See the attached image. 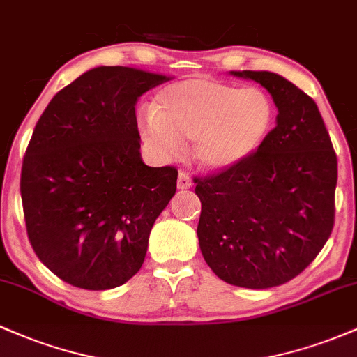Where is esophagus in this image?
Wrapping results in <instances>:
<instances>
[{"label": "esophagus", "instance_id": "esophagus-1", "mask_svg": "<svg viewBox=\"0 0 357 357\" xmlns=\"http://www.w3.org/2000/svg\"><path fill=\"white\" fill-rule=\"evenodd\" d=\"M191 185H193V181H191L190 176H188L185 171H179V174H178V188H179V190H188V188H191Z\"/></svg>", "mask_w": 357, "mask_h": 357}]
</instances>
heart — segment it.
<instances>
[{"label":"heart","instance_id":"heart-1","mask_svg":"<svg viewBox=\"0 0 357 357\" xmlns=\"http://www.w3.org/2000/svg\"><path fill=\"white\" fill-rule=\"evenodd\" d=\"M273 116L271 100L259 88L238 89L211 77H190L160 89L140 132L159 159H176L183 142L193 140L198 166L223 171L257 151Z\"/></svg>","mask_w":357,"mask_h":357}]
</instances>
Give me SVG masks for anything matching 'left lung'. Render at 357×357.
I'll use <instances>...</instances> for the list:
<instances>
[{
  "mask_svg": "<svg viewBox=\"0 0 357 357\" xmlns=\"http://www.w3.org/2000/svg\"><path fill=\"white\" fill-rule=\"evenodd\" d=\"M264 86L276 127L237 166L195 178L198 241L211 271L234 287H280L303 271L331 237L337 155L307 93L269 70H230Z\"/></svg>",
  "mask_w": 357,
  "mask_h": 357,
  "instance_id": "obj_1",
  "label": "left lung"
}]
</instances>
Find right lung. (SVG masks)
Segmentation results:
<instances>
[{
	"mask_svg": "<svg viewBox=\"0 0 357 357\" xmlns=\"http://www.w3.org/2000/svg\"><path fill=\"white\" fill-rule=\"evenodd\" d=\"M169 79L95 68L61 89L35 125L20 179L26 234L38 259L73 287L116 288L146 259L178 171L144 164L135 105Z\"/></svg>",
	"mask_w": 357,
	"mask_h": 357,
	"instance_id": "obj_1",
	"label": "right lung"
}]
</instances>
